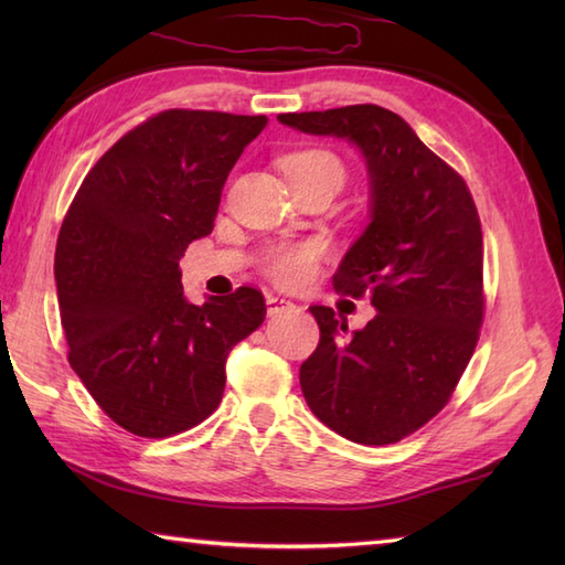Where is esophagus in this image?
Here are the masks:
<instances>
[{
	"label": "esophagus",
	"mask_w": 565,
	"mask_h": 565,
	"mask_svg": "<svg viewBox=\"0 0 565 565\" xmlns=\"http://www.w3.org/2000/svg\"><path fill=\"white\" fill-rule=\"evenodd\" d=\"M296 306L291 301H286V298L279 296H267V313L269 316H279L286 313V310H294Z\"/></svg>",
	"instance_id": "obj_1"
}]
</instances>
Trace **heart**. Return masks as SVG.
<instances>
[{
	"instance_id": "heart-1",
	"label": "heart",
	"mask_w": 565,
	"mask_h": 565,
	"mask_svg": "<svg viewBox=\"0 0 565 565\" xmlns=\"http://www.w3.org/2000/svg\"><path fill=\"white\" fill-rule=\"evenodd\" d=\"M281 170L289 179L328 177L334 179L340 186L344 179V164L340 162L338 154L320 148L286 154L281 160ZM318 255L320 245L316 243H284L271 247L267 255H264L262 269L274 284L284 286V289H298V286H303L310 276H313Z\"/></svg>"
}]
</instances>
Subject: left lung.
<instances>
[{
  "label": "left lung",
  "instance_id": "obj_1",
  "mask_svg": "<svg viewBox=\"0 0 565 565\" xmlns=\"http://www.w3.org/2000/svg\"><path fill=\"white\" fill-rule=\"evenodd\" d=\"M310 136L344 138L364 154L369 225L332 286L369 296L376 316L347 320L310 306L318 350L301 364L313 415L356 444H395L435 417L471 362L483 322V233L463 179L398 114L376 104L279 114Z\"/></svg>",
  "mask_w": 565,
  "mask_h": 565
}]
</instances>
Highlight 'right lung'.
<instances>
[{
	"mask_svg": "<svg viewBox=\"0 0 565 565\" xmlns=\"http://www.w3.org/2000/svg\"><path fill=\"white\" fill-rule=\"evenodd\" d=\"M267 116L170 109L102 154L55 247L70 366L116 425L162 439L203 423L225 388V359L255 332L264 296L186 301L179 257L213 231L221 191Z\"/></svg>",
	"mask_w": 565,
	"mask_h": 565,
	"instance_id": "add662e5",
	"label": "right lung"
}]
</instances>
